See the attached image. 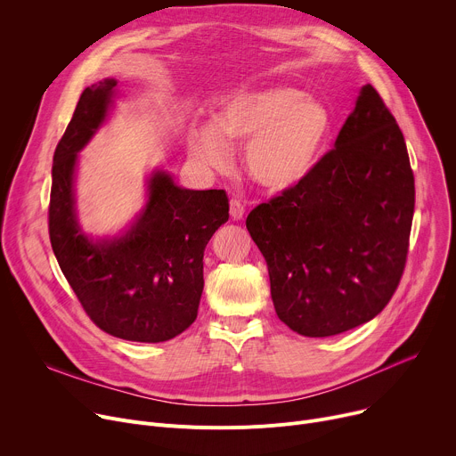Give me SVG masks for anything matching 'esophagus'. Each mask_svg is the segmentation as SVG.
Here are the masks:
<instances>
[{
    "label": "esophagus",
    "instance_id": "1",
    "mask_svg": "<svg viewBox=\"0 0 456 456\" xmlns=\"http://www.w3.org/2000/svg\"><path fill=\"white\" fill-rule=\"evenodd\" d=\"M229 212H231L232 220H241V218H244V215H246V205L241 203L240 200H231Z\"/></svg>",
    "mask_w": 456,
    "mask_h": 456
}]
</instances>
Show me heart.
Here are the masks:
<instances>
[{"instance_id":"obj_1","label":"heart","mask_w":456,"mask_h":456,"mask_svg":"<svg viewBox=\"0 0 456 456\" xmlns=\"http://www.w3.org/2000/svg\"><path fill=\"white\" fill-rule=\"evenodd\" d=\"M331 113L293 87L241 89L225 97L208 126L189 135L191 156L210 168L229 161V146L246 142L244 168L269 194L300 187L319 167L331 135Z\"/></svg>"}]
</instances>
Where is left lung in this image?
Instances as JSON below:
<instances>
[{
  "mask_svg": "<svg viewBox=\"0 0 456 456\" xmlns=\"http://www.w3.org/2000/svg\"><path fill=\"white\" fill-rule=\"evenodd\" d=\"M412 215L403 134L367 84L315 172L246 220L279 319L306 338L338 336L374 319L402 281Z\"/></svg>",
  "mask_w": 456,
  "mask_h": 456,
  "instance_id": "obj_1",
  "label": "left lung"
}]
</instances>
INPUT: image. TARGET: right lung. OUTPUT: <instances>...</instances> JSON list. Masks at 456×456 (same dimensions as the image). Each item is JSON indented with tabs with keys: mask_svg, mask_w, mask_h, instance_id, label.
<instances>
[{
	"mask_svg": "<svg viewBox=\"0 0 456 456\" xmlns=\"http://www.w3.org/2000/svg\"><path fill=\"white\" fill-rule=\"evenodd\" d=\"M117 80L82 91L53 156L49 238L60 269L87 317L113 338L163 343L198 315L203 251L229 220L225 191L177 187L167 172L150 177L148 203L130 231L94 241L75 215L77 154L104 123Z\"/></svg>",
	"mask_w": 456,
	"mask_h": 456,
	"instance_id": "add662e5",
	"label": "right lung"
}]
</instances>
